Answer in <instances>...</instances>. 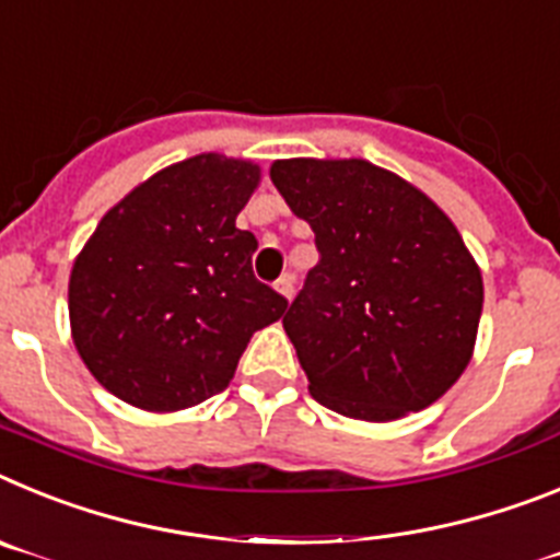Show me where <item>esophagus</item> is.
Wrapping results in <instances>:
<instances>
[{
    "mask_svg": "<svg viewBox=\"0 0 560 560\" xmlns=\"http://www.w3.org/2000/svg\"><path fill=\"white\" fill-rule=\"evenodd\" d=\"M276 290H279V293L284 295V299H293V293H295V276L293 273L281 276V279L276 281Z\"/></svg>",
    "mask_w": 560,
    "mask_h": 560,
    "instance_id": "34e87169",
    "label": "esophagus"
}]
</instances>
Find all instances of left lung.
Instances as JSON below:
<instances>
[{
	"mask_svg": "<svg viewBox=\"0 0 560 560\" xmlns=\"http://www.w3.org/2000/svg\"><path fill=\"white\" fill-rule=\"evenodd\" d=\"M270 177L318 247L281 320L310 395L372 422L431 406L468 366L482 315L454 222L366 160H279Z\"/></svg>",
	"mask_w": 560,
	"mask_h": 560,
	"instance_id": "obj_1",
	"label": "left lung"
}]
</instances>
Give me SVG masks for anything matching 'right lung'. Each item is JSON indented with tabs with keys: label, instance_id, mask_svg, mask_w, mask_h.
I'll use <instances>...</instances> for the list:
<instances>
[{
	"label": "right lung",
	"instance_id": "right-lung-1",
	"mask_svg": "<svg viewBox=\"0 0 560 560\" xmlns=\"http://www.w3.org/2000/svg\"><path fill=\"white\" fill-rule=\"evenodd\" d=\"M259 168L199 154L163 168L106 213L72 265L70 324L95 381L145 411L225 392L247 340L287 299L253 276L236 228Z\"/></svg>",
	"mask_w": 560,
	"mask_h": 560
}]
</instances>
